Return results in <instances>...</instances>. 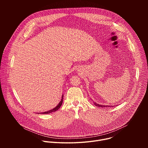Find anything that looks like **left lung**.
<instances>
[{
	"instance_id": "left-lung-1",
	"label": "left lung",
	"mask_w": 148,
	"mask_h": 148,
	"mask_svg": "<svg viewBox=\"0 0 148 148\" xmlns=\"http://www.w3.org/2000/svg\"><path fill=\"white\" fill-rule=\"evenodd\" d=\"M94 105L97 107H114V106H110V105H101V104H99L97 103L96 102H94Z\"/></svg>"
}]
</instances>
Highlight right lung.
Instances as JSON below:
<instances>
[{"mask_svg":"<svg viewBox=\"0 0 148 148\" xmlns=\"http://www.w3.org/2000/svg\"><path fill=\"white\" fill-rule=\"evenodd\" d=\"M62 100H63V95H62V97H61V99L60 101V102L58 103V104L57 105V106L56 107H54V108L50 110H49L47 111H46V112H40V113H38V114H50L51 112H55L56 111H57L60 108V107L62 105Z\"/></svg>","mask_w":148,"mask_h":148,"instance_id":"1","label":"right lung"}]
</instances>
